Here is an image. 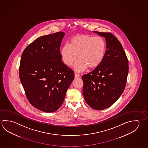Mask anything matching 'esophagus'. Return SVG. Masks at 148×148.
I'll return each mask as SVG.
<instances>
[{
    "label": "esophagus",
    "mask_w": 148,
    "mask_h": 148,
    "mask_svg": "<svg viewBox=\"0 0 148 148\" xmlns=\"http://www.w3.org/2000/svg\"><path fill=\"white\" fill-rule=\"evenodd\" d=\"M80 77V76L79 75L77 74V73H75V78H78L79 77Z\"/></svg>",
    "instance_id": "34e87169"
}]
</instances>
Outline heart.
<instances>
[{
    "mask_svg": "<svg viewBox=\"0 0 148 148\" xmlns=\"http://www.w3.org/2000/svg\"><path fill=\"white\" fill-rule=\"evenodd\" d=\"M106 51V45L103 39L99 36L78 35L71 39L69 45H65L61 50L63 61L68 66L75 65V70L82 72L87 67L93 69L98 67L103 60Z\"/></svg>",
    "mask_w": 148,
    "mask_h": 148,
    "instance_id": "b5f03b06",
    "label": "heart"
}]
</instances>
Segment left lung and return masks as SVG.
<instances>
[{
	"mask_svg": "<svg viewBox=\"0 0 148 148\" xmlns=\"http://www.w3.org/2000/svg\"><path fill=\"white\" fill-rule=\"evenodd\" d=\"M104 37L106 50L103 60L95 70L82 76L83 93L92 109L111 106L124 90L128 73V60L119 40L111 33L93 31Z\"/></svg>",
	"mask_w": 148,
	"mask_h": 148,
	"instance_id": "obj_1",
	"label": "left lung"
}]
</instances>
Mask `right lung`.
Masks as SVG:
<instances>
[{
	"instance_id": "1",
	"label": "right lung",
	"mask_w": 148,
	"mask_h": 148,
	"mask_svg": "<svg viewBox=\"0 0 148 148\" xmlns=\"http://www.w3.org/2000/svg\"><path fill=\"white\" fill-rule=\"evenodd\" d=\"M64 35L59 32L39 37L21 56L19 76L26 98L45 112L60 108L74 79V71L61 60L60 46Z\"/></svg>"
}]
</instances>
